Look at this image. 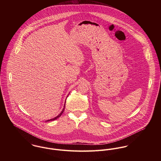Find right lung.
Here are the masks:
<instances>
[{"mask_svg": "<svg viewBox=\"0 0 161 161\" xmlns=\"http://www.w3.org/2000/svg\"><path fill=\"white\" fill-rule=\"evenodd\" d=\"M64 108H65V104H64V108H63V110L61 111V112L59 114V115H58L57 116H56L55 118H52V119H49V120H47L46 121H53V120H55V119H56L57 118H58L59 117H60L61 115L63 114V113L64 112Z\"/></svg>", "mask_w": 161, "mask_h": 161, "instance_id": "add662e5", "label": "right lung"}]
</instances>
